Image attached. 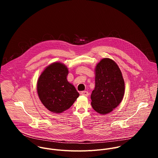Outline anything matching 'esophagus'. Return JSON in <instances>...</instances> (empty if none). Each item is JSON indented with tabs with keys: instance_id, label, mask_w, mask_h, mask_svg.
Instances as JSON below:
<instances>
[{
	"instance_id": "esophagus-1",
	"label": "esophagus",
	"mask_w": 158,
	"mask_h": 158,
	"mask_svg": "<svg viewBox=\"0 0 158 158\" xmlns=\"http://www.w3.org/2000/svg\"><path fill=\"white\" fill-rule=\"evenodd\" d=\"M81 94L84 96H89V93L87 91H81Z\"/></svg>"
}]
</instances>
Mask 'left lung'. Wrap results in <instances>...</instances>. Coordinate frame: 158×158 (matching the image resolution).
<instances>
[{"instance_id":"left-lung-1","label":"left lung","mask_w":158,"mask_h":158,"mask_svg":"<svg viewBox=\"0 0 158 158\" xmlns=\"http://www.w3.org/2000/svg\"><path fill=\"white\" fill-rule=\"evenodd\" d=\"M95 71V88L91 96V105L98 113L106 114L122 101L124 81L118 65L110 59H102Z\"/></svg>"}]
</instances>
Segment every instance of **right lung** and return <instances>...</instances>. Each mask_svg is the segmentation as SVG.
<instances>
[{
  "mask_svg": "<svg viewBox=\"0 0 158 158\" xmlns=\"http://www.w3.org/2000/svg\"><path fill=\"white\" fill-rule=\"evenodd\" d=\"M67 67L54 62L48 66L40 74L37 84L39 99L48 110L61 113L68 109L79 97L75 87L67 80Z\"/></svg>",
  "mask_w": 158,
  "mask_h": 158,
  "instance_id": "1",
  "label": "right lung"
}]
</instances>
